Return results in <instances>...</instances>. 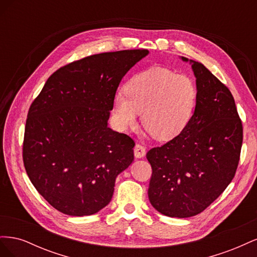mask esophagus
I'll list each match as a JSON object with an SVG mask.
<instances>
[{"label": "esophagus", "mask_w": 257, "mask_h": 257, "mask_svg": "<svg viewBox=\"0 0 257 257\" xmlns=\"http://www.w3.org/2000/svg\"><path fill=\"white\" fill-rule=\"evenodd\" d=\"M134 154L136 159H142L146 155V148L143 145L137 144L134 147Z\"/></svg>", "instance_id": "1"}]
</instances>
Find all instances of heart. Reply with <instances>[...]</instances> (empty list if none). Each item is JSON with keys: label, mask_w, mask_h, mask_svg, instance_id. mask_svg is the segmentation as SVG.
Instances as JSON below:
<instances>
[{"label": "heart", "mask_w": 257, "mask_h": 257, "mask_svg": "<svg viewBox=\"0 0 257 257\" xmlns=\"http://www.w3.org/2000/svg\"><path fill=\"white\" fill-rule=\"evenodd\" d=\"M114 94L112 114L120 128L144 125L160 141H170L188 127L196 109L198 90L191 77L152 66L134 75Z\"/></svg>", "instance_id": "1"}]
</instances>
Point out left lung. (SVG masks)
Segmentation results:
<instances>
[{
  "label": "left lung",
  "mask_w": 257,
  "mask_h": 257,
  "mask_svg": "<svg viewBox=\"0 0 257 257\" xmlns=\"http://www.w3.org/2000/svg\"><path fill=\"white\" fill-rule=\"evenodd\" d=\"M190 62L198 99L182 133L147 153L152 167L151 205L170 217L196 215L219 197L235 177L242 123L226 85L199 62Z\"/></svg>",
  "instance_id": "8db88e82"
}]
</instances>
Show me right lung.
Segmentation results:
<instances>
[{"mask_svg":"<svg viewBox=\"0 0 257 257\" xmlns=\"http://www.w3.org/2000/svg\"><path fill=\"white\" fill-rule=\"evenodd\" d=\"M146 49L94 54L54 72L31 105L23 163L37 192L60 212L83 216L110 203L135 143L108 127L119 84Z\"/></svg>","mask_w":257,"mask_h":257,"instance_id":"1","label":"right lung"}]
</instances>
